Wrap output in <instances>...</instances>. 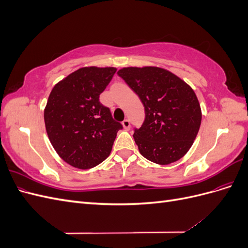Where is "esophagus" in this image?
I'll return each mask as SVG.
<instances>
[{
	"mask_svg": "<svg viewBox=\"0 0 248 248\" xmlns=\"http://www.w3.org/2000/svg\"><path fill=\"white\" fill-rule=\"evenodd\" d=\"M122 125H123L125 130H129V128H130V121H129V120L126 119V120H124V121L122 122Z\"/></svg>",
	"mask_w": 248,
	"mask_h": 248,
	"instance_id": "obj_1",
	"label": "esophagus"
}]
</instances>
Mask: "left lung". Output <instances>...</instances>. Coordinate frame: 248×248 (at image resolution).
Returning a JSON list of instances; mask_svg holds the SVG:
<instances>
[{"mask_svg":"<svg viewBox=\"0 0 248 248\" xmlns=\"http://www.w3.org/2000/svg\"><path fill=\"white\" fill-rule=\"evenodd\" d=\"M145 107V121L134 128L140 153L158 164L175 162L187 153L199 132L202 111L193 90L158 67H127L118 71Z\"/></svg>","mask_w":248,"mask_h":248,"instance_id":"1","label":"left lung"}]
</instances>
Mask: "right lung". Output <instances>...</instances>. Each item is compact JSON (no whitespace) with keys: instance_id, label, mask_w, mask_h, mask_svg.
Here are the masks:
<instances>
[{"instance_id":"obj_1","label":"right lung","mask_w":248,"mask_h":248,"mask_svg":"<svg viewBox=\"0 0 248 248\" xmlns=\"http://www.w3.org/2000/svg\"><path fill=\"white\" fill-rule=\"evenodd\" d=\"M116 68L84 67L54 87L44 109L48 139L61 158L88 170L110 154L117 132L123 128L99 101Z\"/></svg>"}]
</instances>
